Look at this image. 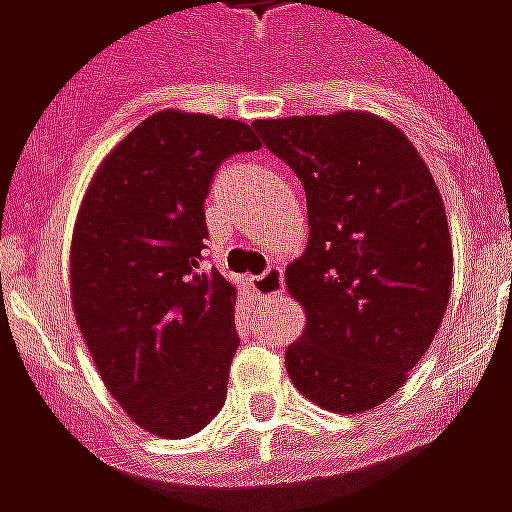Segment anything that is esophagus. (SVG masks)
Wrapping results in <instances>:
<instances>
[{"label": "esophagus", "instance_id": "1", "mask_svg": "<svg viewBox=\"0 0 512 512\" xmlns=\"http://www.w3.org/2000/svg\"><path fill=\"white\" fill-rule=\"evenodd\" d=\"M282 288H285V274L279 266L266 268L260 277H252V290L257 296H277L282 293Z\"/></svg>", "mask_w": 512, "mask_h": 512}]
</instances>
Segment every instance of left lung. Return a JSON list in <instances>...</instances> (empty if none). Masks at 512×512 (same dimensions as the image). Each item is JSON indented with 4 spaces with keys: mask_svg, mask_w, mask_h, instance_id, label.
Wrapping results in <instances>:
<instances>
[{
    "mask_svg": "<svg viewBox=\"0 0 512 512\" xmlns=\"http://www.w3.org/2000/svg\"><path fill=\"white\" fill-rule=\"evenodd\" d=\"M307 194V249L285 288L307 315L285 351L301 395L362 414L408 381L447 315L452 241L444 202L414 142L362 109L255 120Z\"/></svg>",
    "mask_w": 512,
    "mask_h": 512,
    "instance_id": "8db88e82",
    "label": "left lung"
}]
</instances>
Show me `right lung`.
<instances>
[{"label": "right lung", "mask_w": 512, "mask_h": 512, "mask_svg": "<svg viewBox=\"0 0 512 512\" xmlns=\"http://www.w3.org/2000/svg\"><path fill=\"white\" fill-rule=\"evenodd\" d=\"M257 147L241 120L161 109L106 153L76 213V326L109 395L161 439L202 430L227 397L235 288L200 271L202 205L224 158Z\"/></svg>", "instance_id": "right-lung-1"}]
</instances>
